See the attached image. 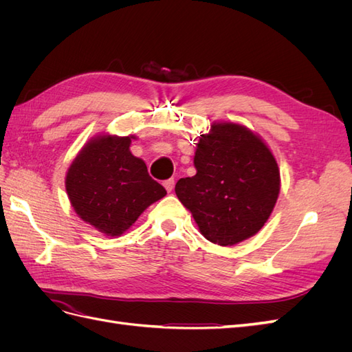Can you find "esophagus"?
Wrapping results in <instances>:
<instances>
[{"label": "esophagus", "instance_id": "1", "mask_svg": "<svg viewBox=\"0 0 352 352\" xmlns=\"http://www.w3.org/2000/svg\"><path fill=\"white\" fill-rule=\"evenodd\" d=\"M163 185H164L167 192H172L173 188H175V179H167Z\"/></svg>", "mask_w": 352, "mask_h": 352}]
</instances>
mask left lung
I'll list each match as a JSON object with an SVG mask.
<instances>
[{"label": "left lung", "mask_w": 352, "mask_h": 352, "mask_svg": "<svg viewBox=\"0 0 352 352\" xmlns=\"http://www.w3.org/2000/svg\"><path fill=\"white\" fill-rule=\"evenodd\" d=\"M194 166L197 175L179 179L175 190L201 235L230 247L258 233L280 192L279 166L263 138L243 124L211 123Z\"/></svg>", "instance_id": "8db88e82"}]
</instances>
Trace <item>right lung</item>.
I'll return each instance as SVG.
<instances>
[{"label":"right lung","instance_id":"add662e5","mask_svg":"<svg viewBox=\"0 0 352 352\" xmlns=\"http://www.w3.org/2000/svg\"><path fill=\"white\" fill-rule=\"evenodd\" d=\"M135 135L91 138L66 173V192L76 214L105 236H120L166 189L131 153Z\"/></svg>","mask_w":352,"mask_h":352}]
</instances>
